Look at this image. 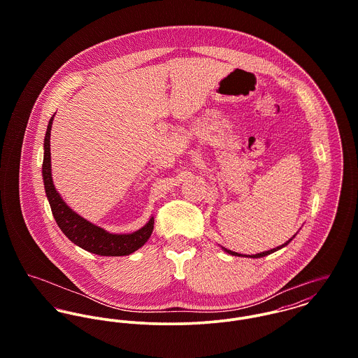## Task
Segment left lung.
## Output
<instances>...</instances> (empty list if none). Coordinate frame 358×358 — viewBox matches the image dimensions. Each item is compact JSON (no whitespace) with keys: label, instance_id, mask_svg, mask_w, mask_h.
<instances>
[{"label":"left lung","instance_id":"1","mask_svg":"<svg viewBox=\"0 0 358 358\" xmlns=\"http://www.w3.org/2000/svg\"><path fill=\"white\" fill-rule=\"evenodd\" d=\"M295 237V236H294ZM292 237V238H294ZM292 238H289L287 243H284L282 245H280V247H277V248H273V250H270V251H264V252H260V254H256V255H251L250 257H263V256L270 255V254H273V252H275V251H278V250H281V248H284L285 245H288L291 241H292ZM222 250L224 251V252H227V254H230V255L234 256H243L241 254H237V252H233V251H230V250H226V248H223L222 247Z\"/></svg>","mask_w":358,"mask_h":358}]
</instances>
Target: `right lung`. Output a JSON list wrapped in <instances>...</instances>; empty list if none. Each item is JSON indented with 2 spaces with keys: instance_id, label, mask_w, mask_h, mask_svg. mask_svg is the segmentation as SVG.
I'll return each mask as SVG.
<instances>
[{
  "instance_id": "obj_1",
  "label": "right lung",
  "mask_w": 358,
  "mask_h": 358,
  "mask_svg": "<svg viewBox=\"0 0 358 358\" xmlns=\"http://www.w3.org/2000/svg\"><path fill=\"white\" fill-rule=\"evenodd\" d=\"M52 115L44 139V162H43V179L47 193V199L51 205L52 215L64 233V236L78 245L80 248L101 256H125L142 248L150 238L154 229V217L139 230L129 234L108 233L102 227L88 222L77 212H74L60 194L56 192L51 173V128Z\"/></svg>"
}]
</instances>
